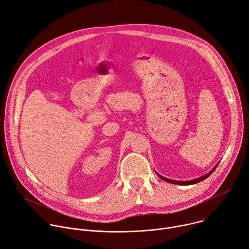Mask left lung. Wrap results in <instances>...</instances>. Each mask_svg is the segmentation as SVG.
<instances>
[{
  "mask_svg": "<svg viewBox=\"0 0 249 249\" xmlns=\"http://www.w3.org/2000/svg\"><path fill=\"white\" fill-rule=\"evenodd\" d=\"M219 164V163H218ZM218 164L216 165V167L218 166ZM216 167H214L213 169H212V171H210L208 174H206V175H204V176H202V177H200V178H195V179H192V180H186V181H181V180H174V179H170V178H164V177H162L161 175H159L158 174V176L163 179V180H165V181H168V182H170V183H174V184H179V185H189V184H194V183H197V182H199V181H202V180H204L205 178H207L214 171H215V169H216Z\"/></svg>",
  "mask_w": 249,
  "mask_h": 249,
  "instance_id": "8db88e82",
  "label": "left lung"
}]
</instances>
